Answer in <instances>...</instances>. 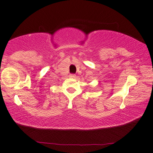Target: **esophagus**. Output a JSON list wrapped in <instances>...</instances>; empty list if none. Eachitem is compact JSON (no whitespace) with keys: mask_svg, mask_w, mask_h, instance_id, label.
<instances>
[{"mask_svg":"<svg viewBox=\"0 0 153 153\" xmlns=\"http://www.w3.org/2000/svg\"><path fill=\"white\" fill-rule=\"evenodd\" d=\"M69 78H75V74H70V75H69Z\"/></svg>","mask_w":153,"mask_h":153,"instance_id":"esophagus-1","label":"esophagus"}]
</instances>
